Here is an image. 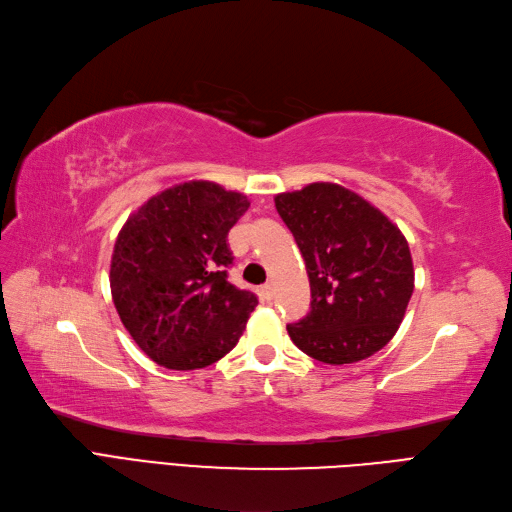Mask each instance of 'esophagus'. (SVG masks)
Returning a JSON list of instances; mask_svg holds the SVG:
<instances>
[{"mask_svg":"<svg viewBox=\"0 0 512 512\" xmlns=\"http://www.w3.org/2000/svg\"><path fill=\"white\" fill-rule=\"evenodd\" d=\"M260 296H262V301H273V296H275V286L273 284H264L262 288H260Z\"/></svg>","mask_w":512,"mask_h":512,"instance_id":"obj_1","label":"esophagus"}]
</instances>
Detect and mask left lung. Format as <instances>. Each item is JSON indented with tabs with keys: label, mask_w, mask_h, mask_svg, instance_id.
Masks as SVG:
<instances>
[{
	"label": "left lung",
	"mask_w": 512,
	"mask_h": 512,
	"mask_svg": "<svg viewBox=\"0 0 512 512\" xmlns=\"http://www.w3.org/2000/svg\"><path fill=\"white\" fill-rule=\"evenodd\" d=\"M305 258L311 311L288 324L292 343L324 364L377 354L411 301L409 243L385 214L339 184L315 182L275 197Z\"/></svg>",
	"instance_id": "8db88e82"
}]
</instances>
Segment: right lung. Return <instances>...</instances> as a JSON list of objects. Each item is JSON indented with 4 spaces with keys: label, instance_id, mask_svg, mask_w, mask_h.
<instances>
[{
    "label": "right lung",
    "instance_id": "1",
    "mask_svg": "<svg viewBox=\"0 0 512 512\" xmlns=\"http://www.w3.org/2000/svg\"><path fill=\"white\" fill-rule=\"evenodd\" d=\"M241 192L195 180L148 199L114 243L110 288L120 322L144 354L171 370H195L231 351L258 305L235 288L226 237L248 211Z\"/></svg>",
    "mask_w": 512,
    "mask_h": 512
}]
</instances>
